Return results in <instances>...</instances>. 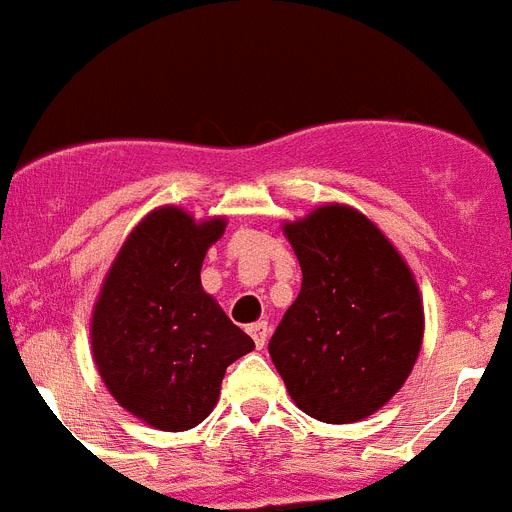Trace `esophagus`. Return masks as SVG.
<instances>
[{
    "mask_svg": "<svg viewBox=\"0 0 512 512\" xmlns=\"http://www.w3.org/2000/svg\"><path fill=\"white\" fill-rule=\"evenodd\" d=\"M248 333H251L253 343H256V348H264L266 346V338H269V325L264 323V320H259V323L248 325Z\"/></svg>",
    "mask_w": 512,
    "mask_h": 512,
    "instance_id": "34e87169",
    "label": "esophagus"
}]
</instances>
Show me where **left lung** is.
<instances>
[{
    "instance_id": "8db88e82",
    "label": "left lung",
    "mask_w": 512,
    "mask_h": 512,
    "mask_svg": "<svg viewBox=\"0 0 512 512\" xmlns=\"http://www.w3.org/2000/svg\"><path fill=\"white\" fill-rule=\"evenodd\" d=\"M302 269L269 354L297 408L323 423L377 413L413 372L423 302L382 230L346 205L284 225Z\"/></svg>"
}]
</instances>
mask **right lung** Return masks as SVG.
I'll return each mask as SVG.
<instances>
[{"mask_svg":"<svg viewBox=\"0 0 512 512\" xmlns=\"http://www.w3.org/2000/svg\"><path fill=\"white\" fill-rule=\"evenodd\" d=\"M225 220L194 223L158 207L122 243L92 312V354L110 395L161 431L200 425L225 369L253 351L251 336L202 289L205 253Z\"/></svg>","mask_w":512,"mask_h":512,"instance_id":"right-lung-1","label":"right lung"}]
</instances>
